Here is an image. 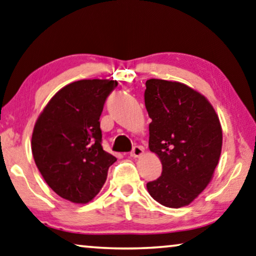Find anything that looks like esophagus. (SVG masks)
I'll use <instances>...</instances> for the list:
<instances>
[{
    "label": "esophagus",
    "mask_w": 256,
    "mask_h": 256,
    "mask_svg": "<svg viewBox=\"0 0 256 256\" xmlns=\"http://www.w3.org/2000/svg\"><path fill=\"white\" fill-rule=\"evenodd\" d=\"M144 154V147L141 146H134L131 152V156L132 158H140L141 155Z\"/></svg>",
    "instance_id": "obj_1"
}]
</instances>
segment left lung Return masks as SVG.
<instances>
[{
	"label": "left lung",
	"mask_w": 256,
	"mask_h": 256,
	"mask_svg": "<svg viewBox=\"0 0 256 256\" xmlns=\"http://www.w3.org/2000/svg\"><path fill=\"white\" fill-rule=\"evenodd\" d=\"M150 150L162 174L147 182L150 196L169 208L190 204L212 180L222 150L218 116L204 95L177 82H146Z\"/></svg>",
	"instance_id": "1"
}]
</instances>
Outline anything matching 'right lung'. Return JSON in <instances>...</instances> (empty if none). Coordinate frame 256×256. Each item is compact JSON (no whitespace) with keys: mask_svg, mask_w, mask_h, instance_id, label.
I'll return each mask as SVG.
<instances>
[{"mask_svg":"<svg viewBox=\"0 0 256 256\" xmlns=\"http://www.w3.org/2000/svg\"><path fill=\"white\" fill-rule=\"evenodd\" d=\"M116 80L84 79L60 90L40 114L32 154L46 182L74 204H87L104 185L116 158L102 148L100 116Z\"/></svg>","mask_w":256,"mask_h":256,"instance_id":"add662e5","label":"right lung"}]
</instances>
